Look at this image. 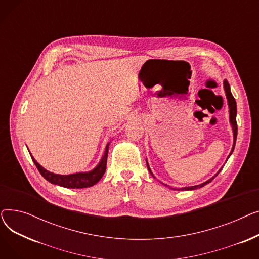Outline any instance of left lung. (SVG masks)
I'll return each mask as SVG.
<instances>
[{"label": "left lung", "instance_id": "left-lung-1", "mask_svg": "<svg viewBox=\"0 0 259 259\" xmlns=\"http://www.w3.org/2000/svg\"><path fill=\"white\" fill-rule=\"evenodd\" d=\"M224 88H225V92H226V97H227V100H228V105H229V112H230V122H231V125H232V129H233V138H234V144H233V148H232V150H231V152H230V154H229V156H228V158L230 157V155L232 154V152H233V150H234V148H235V142H236V138H237V122H236V114H237V108H236V101H235V99L233 98V95H232V93H231V90H230V85H229V83L227 81V79H225L224 80ZM228 160V159H227ZM147 167H148V170H149V172H150V174L153 176L154 178V175H153V173L151 172V170H150V168H149V165H148V162H147ZM222 170V169H221ZM221 170L217 172L212 179H210L209 181H207V182H205V183H202V184H200V185H196V186H192V187H185V188H182V190H195V189H198V188H201V187H203V186H206L207 184H209V183H211L213 180H214V178H216L217 176V174H219L220 172H221ZM162 185H165V184H162ZM165 186H167V185H165Z\"/></svg>", "mask_w": 259, "mask_h": 259}]
</instances>
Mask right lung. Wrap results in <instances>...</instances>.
<instances>
[{"label": "right lung", "instance_id": "right-lung-1", "mask_svg": "<svg viewBox=\"0 0 259 259\" xmlns=\"http://www.w3.org/2000/svg\"><path fill=\"white\" fill-rule=\"evenodd\" d=\"M108 149H109V144L106 146L104 155H103L101 161L99 162V165L95 167L92 171L78 172V173H73V174H69V175H61V174H54L52 172H49L40 166L38 162L32 157V155H31V158L34 162V165L36 166L37 170L39 171V173L42 174L43 178L45 180H47L49 183L64 187V188L81 189V188L92 187L103 178V175L106 171Z\"/></svg>", "mask_w": 259, "mask_h": 259}]
</instances>
